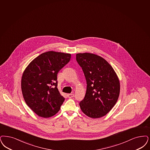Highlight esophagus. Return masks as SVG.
<instances>
[{"label": "esophagus", "mask_w": 150, "mask_h": 150, "mask_svg": "<svg viewBox=\"0 0 150 150\" xmlns=\"http://www.w3.org/2000/svg\"><path fill=\"white\" fill-rule=\"evenodd\" d=\"M67 96H68L69 98H71L72 97H74V94H69L67 95Z\"/></svg>", "instance_id": "1"}]
</instances>
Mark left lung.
<instances>
[{
    "mask_svg": "<svg viewBox=\"0 0 150 150\" xmlns=\"http://www.w3.org/2000/svg\"><path fill=\"white\" fill-rule=\"evenodd\" d=\"M76 56L87 83L85 96L79 105L82 112L89 117H102L110 112L118 100L119 79L113 68L100 56L79 53Z\"/></svg>",
    "mask_w": 150,
    "mask_h": 150,
    "instance_id": "left-lung-1",
    "label": "left lung"
}]
</instances>
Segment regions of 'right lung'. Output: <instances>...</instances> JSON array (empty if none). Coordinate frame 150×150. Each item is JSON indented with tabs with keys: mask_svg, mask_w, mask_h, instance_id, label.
<instances>
[{
	"mask_svg": "<svg viewBox=\"0 0 150 150\" xmlns=\"http://www.w3.org/2000/svg\"><path fill=\"white\" fill-rule=\"evenodd\" d=\"M71 54L48 51L32 60L24 70L21 89L27 105L40 117L56 114L65 100L57 89V74L70 61Z\"/></svg>",
	"mask_w": 150,
	"mask_h": 150,
	"instance_id": "right-lung-1",
	"label": "right lung"
}]
</instances>
